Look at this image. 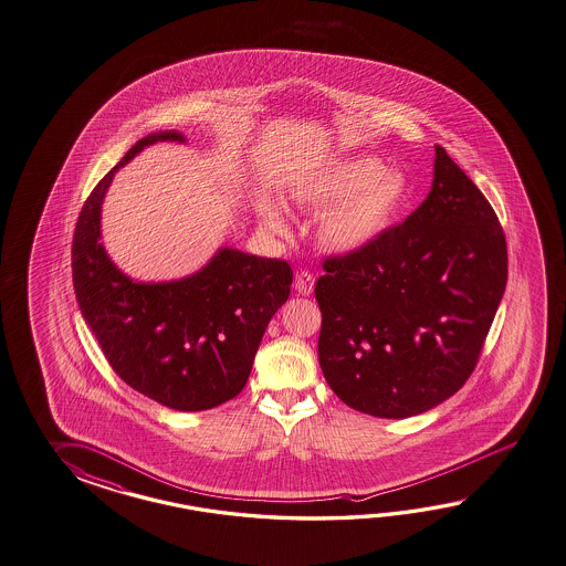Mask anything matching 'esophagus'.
Masks as SVG:
<instances>
[{
	"label": "esophagus",
	"mask_w": 566,
	"mask_h": 566,
	"mask_svg": "<svg viewBox=\"0 0 566 566\" xmlns=\"http://www.w3.org/2000/svg\"><path fill=\"white\" fill-rule=\"evenodd\" d=\"M294 286H296V290H298V294H303V296H308V294L313 292V289H315V276H313L311 272H306V270H303V272H298V274H296V280H294Z\"/></svg>",
	"instance_id": "esophagus-1"
}]
</instances>
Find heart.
Instances as JSON below:
<instances>
[{"instance_id":"1","label":"heart","mask_w":566,"mask_h":566,"mask_svg":"<svg viewBox=\"0 0 566 566\" xmlns=\"http://www.w3.org/2000/svg\"><path fill=\"white\" fill-rule=\"evenodd\" d=\"M286 196L303 210L325 209L317 224L321 245L352 253L373 243L399 217L407 180L373 157H349L292 181ZM258 214L268 231L286 233V221L274 202L262 200Z\"/></svg>"}]
</instances>
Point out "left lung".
<instances>
[{
  "mask_svg": "<svg viewBox=\"0 0 566 566\" xmlns=\"http://www.w3.org/2000/svg\"><path fill=\"white\" fill-rule=\"evenodd\" d=\"M323 270L315 296L327 385L359 413L405 419L474 373L507 284V243L484 193L436 145L421 207Z\"/></svg>",
  "mask_w": 566,
  "mask_h": 566,
  "instance_id": "8db88e82",
  "label": "left lung"
}]
</instances>
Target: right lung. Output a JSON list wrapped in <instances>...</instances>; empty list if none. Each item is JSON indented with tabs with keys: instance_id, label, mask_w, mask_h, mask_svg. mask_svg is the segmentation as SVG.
<instances>
[{
	"instance_id": "right-lung-1",
	"label": "right lung",
	"mask_w": 566,
	"mask_h": 566,
	"mask_svg": "<svg viewBox=\"0 0 566 566\" xmlns=\"http://www.w3.org/2000/svg\"><path fill=\"white\" fill-rule=\"evenodd\" d=\"M176 130L137 140L87 196L73 233V289L112 370L140 395L176 411H205L234 399L248 382L263 332L289 301L292 270L224 248L192 276L133 282L99 243V210L118 167Z\"/></svg>"
}]
</instances>
